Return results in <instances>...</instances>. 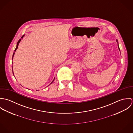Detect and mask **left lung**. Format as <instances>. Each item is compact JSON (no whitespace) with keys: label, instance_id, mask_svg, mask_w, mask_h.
<instances>
[{"label":"left lung","instance_id":"8db88e82","mask_svg":"<svg viewBox=\"0 0 133 133\" xmlns=\"http://www.w3.org/2000/svg\"><path fill=\"white\" fill-rule=\"evenodd\" d=\"M116 41L117 42V43H118V40H117V39H116ZM118 49H119V50L120 51V49H119V45H118Z\"/></svg>","mask_w":133,"mask_h":133}]
</instances>
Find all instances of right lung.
<instances>
[{
  "label": "right lung",
  "mask_w": 133,
  "mask_h": 133,
  "mask_svg": "<svg viewBox=\"0 0 133 133\" xmlns=\"http://www.w3.org/2000/svg\"><path fill=\"white\" fill-rule=\"evenodd\" d=\"M24 35H23V36H22V37H21V38H22H22H23V37H24ZM21 39H19V40H18V42H17V45H16V49H15V50H14V51H15V52H16V50H17V48H18V45H19V42H20V41H21ZM14 54H15V52H14V53H13V56H12V60H13V57H14ZM12 71H13V75H14V73H13V66H12ZM54 79H55V78H54V80H53V81H52V82H51V83H52V82H53V81H54Z\"/></svg>",
  "instance_id": "add662e5"
}]
</instances>
